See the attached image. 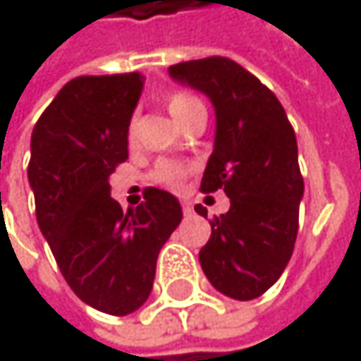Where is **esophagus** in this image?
<instances>
[{
	"instance_id": "1",
	"label": "esophagus",
	"mask_w": 361,
	"mask_h": 361,
	"mask_svg": "<svg viewBox=\"0 0 361 361\" xmlns=\"http://www.w3.org/2000/svg\"><path fill=\"white\" fill-rule=\"evenodd\" d=\"M180 204H183V210H185V214H191V212H193V206H191V202H189V200H183Z\"/></svg>"
}]
</instances>
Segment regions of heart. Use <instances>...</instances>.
<instances>
[{
    "mask_svg": "<svg viewBox=\"0 0 361 361\" xmlns=\"http://www.w3.org/2000/svg\"><path fill=\"white\" fill-rule=\"evenodd\" d=\"M195 106H202V102H200L197 97L189 95V93H183V91L172 93V95L168 97V110H170L172 116L178 118V121H183V116H185L191 108H195ZM127 138H129V140L136 138V121H133V118H131L129 125H127ZM189 172H191V166L185 164V161H178V159H159V161L155 164L153 172H151V180H153L155 185L164 187V189L178 191V189L183 187V183L187 180Z\"/></svg>",
    "mask_w": 361,
    "mask_h": 361,
    "instance_id": "heart-1",
    "label": "heart"
}]
</instances>
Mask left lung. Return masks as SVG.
Masks as SVG:
<instances>
[{"label": "left lung", "mask_w": 361, "mask_h": 361, "mask_svg": "<svg viewBox=\"0 0 361 361\" xmlns=\"http://www.w3.org/2000/svg\"><path fill=\"white\" fill-rule=\"evenodd\" d=\"M168 72L214 106V149L200 189H223L230 197V210L210 221L200 266L223 295L259 298L283 274L298 236L304 180L293 127L276 95L228 57L185 61ZM195 210L206 216L204 206Z\"/></svg>", "instance_id": "1"}]
</instances>
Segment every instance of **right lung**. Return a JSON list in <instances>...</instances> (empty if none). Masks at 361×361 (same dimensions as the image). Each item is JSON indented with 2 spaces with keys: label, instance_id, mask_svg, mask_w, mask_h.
Listing matches in <instances>:
<instances>
[{
  "label": "right lung",
  "instance_id": "right-lung-1",
  "mask_svg": "<svg viewBox=\"0 0 361 361\" xmlns=\"http://www.w3.org/2000/svg\"><path fill=\"white\" fill-rule=\"evenodd\" d=\"M142 85L140 72L70 80L33 127L27 168L39 232L63 279L85 304L114 317L149 300L157 255L183 219L178 200L157 187L125 214L110 197Z\"/></svg>",
  "mask_w": 361,
  "mask_h": 361
}]
</instances>
